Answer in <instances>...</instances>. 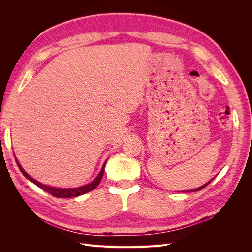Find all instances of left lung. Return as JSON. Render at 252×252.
<instances>
[{
  "label": "left lung",
  "mask_w": 252,
  "mask_h": 252,
  "mask_svg": "<svg viewBox=\"0 0 252 252\" xmlns=\"http://www.w3.org/2000/svg\"><path fill=\"white\" fill-rule=\"evenodd\" d=\"M211 181H212V180H210L208 183H206V184H204L203 186H201V187H199V188H195V189H192V190H188V192H190V191H191V192H193V191H199V190H201V189H203V188H205L206 186H207ZM183 192H185V191H183Z\"/></svg>",
  "instance_id": "obj_1"
}]
</instances>
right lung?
Instances as JSON below:
<instances>
[{
    "label": "right lung",
    "instance_id": "1",
    "mask_svg": "<svg viewBox=\"0 0 252 252\" xmlns=\"http://www.w3.org/2000/svg\"><path fill=\"white\" fill-rule=\"evenodd\" d=\"M16 162L18 164V167L20 168L21 172L23 173V175H24V177L27 180H29L30 182H32L33 184H35L37 187H40L41 189L44 190V191H46V192L50 193L51 195L56 196V197H63V199H68V197H74V196L82 195L84 193H87V192L91 191V190H94L98 184H100V182H101V180L103 178V174H104L105 165H106V162H107V161L104 163L100 173L97 174V177L93 182L89 183V184H87V185H84V186L77 187V188H57V187H52V186L42 184V183L37 182L36 180H34L33 178L30 177V175L24 169H23V167L21 166V164L19 163L17 158H16Z\"/></svg>",
    "mask_w": 252,
    "mask_h": 252
}]
</instances>
